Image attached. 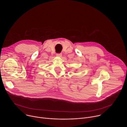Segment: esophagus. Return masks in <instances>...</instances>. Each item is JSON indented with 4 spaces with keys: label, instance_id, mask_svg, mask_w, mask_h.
<instances>
[{
    "label": "esophagus",
    "instance_id": "esophagus-1",
    "mask_svg": "<svg viewBox=\"0 0 127 127\" xmlns=\"http://www.w3.org/2000/svg\"><path fill=\"white\" fill-rule=\"evenodd\" d=\"M56 56H57V57H61L62 56V54L61 53H57V54H56Z\"/></svg>",
    "mask_w": 127,
    "mask_h": 127
}]
</instances>
